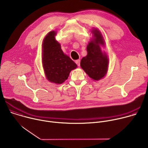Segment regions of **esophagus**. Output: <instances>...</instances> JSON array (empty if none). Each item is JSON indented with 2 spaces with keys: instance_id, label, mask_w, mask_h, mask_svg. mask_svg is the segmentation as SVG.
<instances>
[{
  "instance_id": "34e87169",
  "label": "esophagus",
  "mask_w": 148,
  "mask_h": 148,
  "mask_svg": "<svg viewBox=\"0 0 148 148\" xmlns=\"http://www.w3.org/2000/svg\"><path fill=\"white\" fill-rule=\"evenodd\" d=\"M75 63H76L78 67H79V66H80V60H76V61H75Z\"/></svg>"
}]
</instances>
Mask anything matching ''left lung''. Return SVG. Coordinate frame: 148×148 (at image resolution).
<instances>
[{
    "instance_id": "obj_1",
    "label": "left lung",
    "mask_w": 148,
    "mask_h": 148,
    "mask_svg": "<svg viewBox=\"0 0 148 148\" xmlns=\"http://www.w3.org/2000/svg\"><path fill=\"white\" fill-rule=\"evenodd\" d=\"M94 40H91L87 46V55L83 57L80 66L88 75L94 80H99L106 75L108 69V58L102 53L99 45L104 41L100 32L97 29L92 31Z\"/></svg>"
}]
</instances>
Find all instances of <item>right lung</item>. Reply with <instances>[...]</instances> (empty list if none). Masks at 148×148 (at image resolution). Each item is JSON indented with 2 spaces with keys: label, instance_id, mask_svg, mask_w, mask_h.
Wrapping results in <instances>:
<instances>
[{
  "label": "right lung",
  "instance_id": "1",
  "mask_svg": "<svg viewBox=\"0 0 148 148\" xmlns=\"http://www.w3.org/2000/svg\"><path fill=\"white\" fill-rule=\"evenodd\" d=\"M56 32L51 31L43 40L42 63L47 80L59 84L68 78L71 71L77 66L63 53L60 44L56 40Z\"/></svg>",
  "mask_w": 148,
  "mask_h": 148
}]
</instances>
